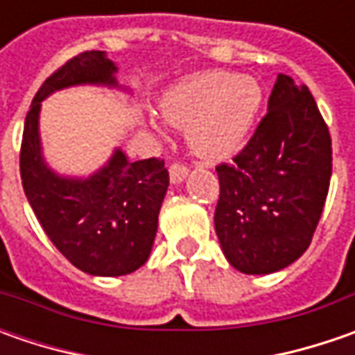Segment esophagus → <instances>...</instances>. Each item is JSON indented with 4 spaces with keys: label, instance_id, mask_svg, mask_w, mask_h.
<instances>
[{
    "label": "esophagus",
    "instance_id": "34e87169",
    "mask_svg": "<svg viewBox=\"0 0 355 355\" xmlns=\"http://www.w3.org/2000/svg\"><path fill=\"white\" fill-rule=\"evenodd\" d=\"M185 175H187V168H185L184 164H180V162H173L170 166V180L173 184H182L185 180Z\"/></svg>",
    "mask_w": 355,
    "mask_h": 355
}]
</instances>
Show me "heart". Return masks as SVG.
<instances>
[{
	"label": "heart",
	"mask_w": 355,
	"mask_h": 355,
	"mask_svg": "<svg viewBox=\"0 0 355 355\" xmlns=\"http://www.w3.org/2000/svg\"><path fill=\"white\" fill-rule=\"evenodd\" d=\"M263 103L261 85L247 75L203 71L185 76L159 101L164 120L187 130V144L201 159L219 162L243 146ZM157 134L162 124L152 122Z\"/></svg>",
	"instance_id": "1"
}]
</instances>
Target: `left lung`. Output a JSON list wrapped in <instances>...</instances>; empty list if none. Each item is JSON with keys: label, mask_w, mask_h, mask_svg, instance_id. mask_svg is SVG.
Segmentation results:
<instances>
[{"label": "left lung", "mask_w": 355, "mask_h": 355, "mask_svg": "<svg viewBox=\"0 0 355 355\" xmlns=\"http://www.w3.org/2000/svg\"><path fill=\"white\" fill-rule=\"evenodd\" d=\"M215 170V231L231 266L268 275L302 257L332 175L330 132L310 90L277 76L268 112L251 140Z\"/></svg>", "instance_id": "1"}]
</instances>
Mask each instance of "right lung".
Listing matches in <instances>:
<instances>
[{
  "mask_svg": "<svg viewBox=\"0 0 355 355\" xmlns=\"http://www.w3.org/2000/svg\"><path fill=\"white\" fill-rule=\"evenodd\" d=\"M114 73L116 64L104 51H85L59 67L35 94L19 154L23 189L43 231L64 259L94 277L130 275L148 261L170 173L159 157L128 162L116 150L87 180L57 175L41 154L39 110L55 90L116 87Z\"/></svg>",
  "mask_w": 355,
  "mask_h": 355,
  "instance_id": "1",
  "label": "right lung"
}]
</instances>
